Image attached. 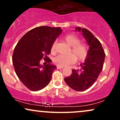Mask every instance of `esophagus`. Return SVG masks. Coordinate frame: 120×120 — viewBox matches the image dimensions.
<instances>
[{"mask_svg": "<svg viewBox=\"0 0 120 120\" xmlns=\"http://www.w3.org/2000/svg\"><path fill=\"white\" fill-rule=\"evenodd\" d=\"M56 68H57V69H63L64 67H60V66H57V67H56Z\"/></svg>", "mask_w": 120, "mask_h": 120, "instance_id": "esophagus-1", "label": "esophagus"}]
</instances>
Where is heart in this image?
<instances>
[{
  "instance_id": "heart-1",
  "label": "heart",
  "mask_w": 120,
  "mask_h": 120,
  "mask_svg": "<svg viewBox=\"0 0 120 120\" xmlns=\"http://www.w3.org/2000/svg\"><path fill=\"white\" fill-rule=\"evenodd\" d=\"M63 40L69 46V52L71 53L68 55H59L53 59L55 64L60 67H64L75 62V60L78 61H82L85 60L88 55L89 49L85 43L80 42V39L77 36L74 34H67L64 37ZM56 42L52 43L51 52L54 53L55 52Z\"/></svg>"
}]
</instances>
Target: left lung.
Returning a JSON list of instances; mask_svg holds the SVG:
<instances>
[{
  "label": "left lung",
  "instance_id": "8db88e82",
  "mask_svg": "<svg viewBox=\"0 0 120 120\" xmlns=\"http://www.w3.org/2000/svg\"><path fill=\"white\" fill-rule=\"evenodd\" d=\"M75 29L82 31L89 45V52L80 68L72 69L71 75L65 78L64 81L73 90L83 91L89 89L98 79L103 69L105 54L101 43L89 30L81 27Z\"/></svg>",
  "mask_w": 120,
  "mask_h": 120
}]
</instances>
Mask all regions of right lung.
Masks as SVG:
<instances>
[{
    "label": "right lung",
    "mask_w": 120,
    "mask_h": 120,
    "mask_svg": "<svg viewBox=\"0 0 120 120\" xmlns=\"http://www.w3.org/2000/svg\"><path fill=\"white\" fill-rule=\"evenodd\" d=\"M61 32L60 27H37L27 32L16 45L12 55L15 72L29 90L39 91L50 82L56 67L50 64L52 60L47 55ZM42 58L48 63L46 66L40 64Z\"/></svg>",
    "instance_id": "obj_1"
}]
</instances>
